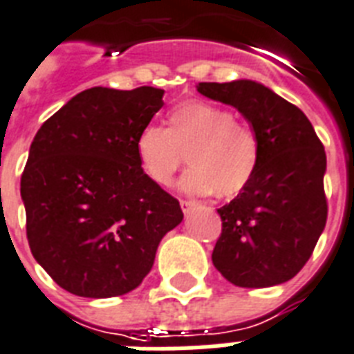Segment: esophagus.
Segmentation results:
<instances>
[{
    "mask_svg": "<svg viewBox=\"0 0 354 354\" xmlns=\"http://www.w3.org/2000/svg\"><path fill=\"white\" fill-rule=\"evenodd\" d=\"M180 205H182V211L187 215V213H191V209L194 207V202H191V200H180Z\"/></svg>",
    "mask_w": 354,
    "mask_h": 354,
    "instance_id": "1",
    "label": "esophagus"
}]
</instances>
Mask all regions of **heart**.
Here are the masks:
<instances>
[{
    "label": "heart",
    "instance_id": "heart-1",
    "mask_svg": "<svg viewBox=\"0 0 354 354\" xmlns=\"http://www.w3.org/2000/svg\"><path fill=\"white\" fill-rule=\"evenodd\" d=\"M136 158L156 185H169L180 167L191 169L183 191L232 198L252 183L259 169V139L232 110L207 101L180 102L167 115V128L147 124L136 138Z\"/></svg>",
    "mask_w": 354,
    "mask_h": 354
}]
</instances>
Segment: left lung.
I'll return each mask as SVG.
<instances>
[{
    "label": "left lung",
    "mask_w": 354,
    "mask_h": 354,
    "mask_svg": "<svg viewBox=\"0 0 354 354\" xmlns=\"http://www.w3.org/2000/svg\"><path fill=\"white\" fill-rule=\"evenodd\" d=\"M196 90L236 108L261 150L252 183L216 209L213 264L236 286L281 285L305 266L327 222L324 145L299 108L259 82H200Z\"/></svg>",
    "instance_id": "obj_1"
}]
</instances>
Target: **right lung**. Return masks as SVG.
I'll return each instance as SVG.
<instances>
[{
	"label": "right lung",
	"instance_id": "add662e5",
	"mask_svg": "<svg viewBox=\"0 0 354 354\" xmlns=\"http://www.w3.org/2000/svg\"><path fill=\"white\" fill-rule=\"evenodd\" d=\"M165 91L90 88L53 113L21 174L32 257L64 290L122 296L141 285L160 241L182 222L174 196L145 176L136 138Z\"/></svg>",
	"mask_w": 354,
	"mask_h": 354
}]
</instances>
